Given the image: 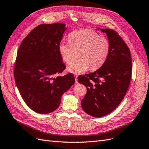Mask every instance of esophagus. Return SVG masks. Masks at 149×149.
<instances>
[{
	"label": "esophagus",
	"instance_id": "obj_1",
	"mask_svg": "<svg viewBox=\"0 0 149 149\" xmlns=\"http://www.w3.org/2000/svg\"><path fill=\"white\" fill-rule=\"evenodd\" d=\"M74 78H75V82L77 83H78V75L75 74L74 75Z\"/></svg>",
	"mask_w": 149,
	"mask_h": 149
}]
</instances>
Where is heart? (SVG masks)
Masks as SVG:
<instances>
[{
    "label": "heart",
    "instance_id": "obj_1",
    "mask_svg": "<svg viewBox=\"0 0 149 149\" xmlns=\"http://www.w3.org/2000/svg\"><path fill=\"white\" fill-rule=\"evenodd\" d=\"M69 42H61L58 46L60 55L66 63L70 65L77 57L80 58L68 68L73 74H81L88 70H95L103 65L109 53L108 40L89 29L76 30L69 36Z\"/></svg>",
    "mask_w": 149,
    "mask_h": 149
}]
</instances>
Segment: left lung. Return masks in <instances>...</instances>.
I'll list each match as a JSON object with an SVG mask.
<instances>
[{
	"instance_id": "8db88e82",
	"label": "left lung",
	"mask_w": 149,
	"mask_h": 149,
	"mask_svg": "<svg viewBox=\"0 0 149 149\" xmlns=\"http://www.w3.org/2000/svg\"><path fill=\"white\" fill-rule=\"evenodd\" d=\"M110 44L109 53L103 65L94 73L81 75L78 82L87 88L81 104L83 111L94 118H101L118 107L127 92L132 74V60L127 45L118 33L100 29Z\"/></svg>"
}]
</instances>
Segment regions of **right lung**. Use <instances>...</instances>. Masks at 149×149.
<instances>
[{
  "label": "right lung",
  "mask_w": 149,
  "mask_h": 149,
  "mask_svg": "<svg viewBox=\"0 0 149 149\" xmlns=\"http://www.w3.org/2000/svg\"><path fill=\"white\" fill-rule=\"evenodd\" d=\"M67 28L60 23L40 25L24 38L18 50L16 86L26 104L37 113L55 111L61 96L75 82L71 73L55 77L66 68L58 46Z\"/></svg>",
  "instance_id": "1"
}]
</instances>
